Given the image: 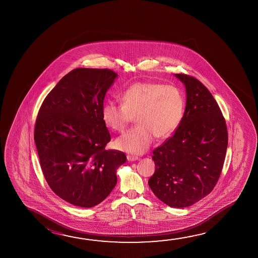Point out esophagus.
<instances>
[{"label": "esophagus", "mask_w": 258, "mask_h": 258, "mask_svg": "<svg viewBox=\"0 0 258 258\" xmlns=\"http://www.w3.org/2000/svg\"><path fill=\"white\" fill-rule=\"evenodd\" d=\"M127 160L131 161V162H132V161L138 160V159H139V157L136 156H131V155H127Z\"/></svg>", "instance_id": "1"}]
</instances>
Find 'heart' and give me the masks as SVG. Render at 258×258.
Segmentation results:
<instances>
[{
	"instance_id": "obj_1",
	"label": "heart",
	"mask_w": 258,
	"mask_h": 258,
	"mask_svg": "<svg viewBox=\"0 0 258 258\" xmlns=\"http://www.w3.org/2000/svg\"><path fill=\"white\" fill-rule=\"evenodd\" d=\"M121 104L107 102L102 106L103 121L112 131H123L137 118L138 126L115 141L116 148L132 153L145 152L156 137L172 135L182 120L184 99L180 89L160 83L139 82L123 92Z\"/></svg>"
}]
</instances>
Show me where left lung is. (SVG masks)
I'll return each instance as SVG.
<instances>
[{"label": "left lung", "mask_w": 258, "mask_h": 258, "mask_svg": "<svg viewBox=\"0 0 258 258\" xmlns=\"http://www.w3.org/2000/svg\"><path fill=\"white\" fill-rule=\"evenodd\" d=\"M175 76L185 85L184 114L174 134L153 151L156 171L148 184L170 207L185 208L215 187L228 148V130L210 91L194 76Z\"/></svg>", "instance_id": "8db88e82"}]
</instances>
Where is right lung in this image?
I'll list each match as a JSON object with an SVG mask.
<instances>
[{
  "instance_id": "add662e5",
  "label": "right lung",
  "mask_w": 258,
  "mask_h": 258,
  "mask_svg": "<svg viewBox=\"0 0 258 258\" xmlns=\"http://www.w3.org/2000/svg\"><path fill=\"white\" fill-rule=\"evenodd\" d=\"M117 76L110 69H74L38 110L34 140L44 177L55 195L75 206L102 203L117 183V168L127 160L121 151L105 149L110 135L102 106Z\"/></svg>"
}]
</instances>
